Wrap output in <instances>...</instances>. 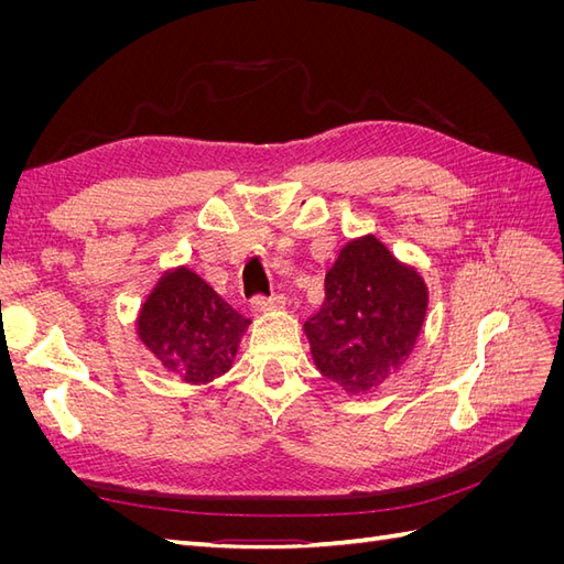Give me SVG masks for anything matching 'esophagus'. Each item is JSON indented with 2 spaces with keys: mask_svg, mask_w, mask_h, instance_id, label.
<instances>
[{
  "mask_svg": "<svg viewBox=\"0 0 564 564\" xmlns=\"http://www.w3.org/2000/svg\"><path fill=\"white\" fill-rule=\"evenodd\" d=\"M284 296L282 294H272V296H256L253 299V308L256 311H270V308H278V305H284Z\"/></svg>",
  "mask_w": 564,
  "mask_h": 564,
  "instance_id": "esophagus-1",
  "label": "esophagus"
}]
</instances>
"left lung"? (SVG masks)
<instances>
[{
	"instance_id": "1",
	"label": "left lung",
	"mask_w": 564,
	"mask_h": 564,
	"mask_svg": "<svg viewBox=\"0 0 564 564\" xmlns=\"http://www.w3.org/2000/svg\"><path fill=\"white\" fill-rule=\"evenodd\" d=\"M429 289L377 237L340 249L324 278V301L305 322L317 369L348 392L379 388L414 350Z\"/></svg>"
}]
</instances>
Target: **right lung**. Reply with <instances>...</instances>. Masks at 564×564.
I'll list each match as a JSON object with an SVG mask.
<instances>
[{
  "label": "right lung",
  "instance_id": "1",
  "mask_svg": "<svg viewBox=\"0 0 564 564\" xmlns=\"http://www.w3.org/2000/svg\"><path fill=\"white\" fill-rule=\"evenodd\" d=\"M247 327L249 319L187 268L166 272L139 315L145 348L185 383L226 373Z\"/></svg>",
  "mask_w": 564,
  "mask_h": 564
}]
</instances>
